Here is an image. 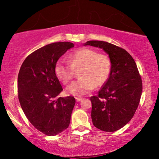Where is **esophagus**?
<instances>
[{"mask_svg":"<svg viewBox=\"0 0 159 159\" xmlns=\"http://www.w3.org/2000/svg\"><path fill=\"white\" fill-rule=\"evenodd\" d=\"M76 100L77 102H80V101L82 100V98H76Z\"/></svg>","mask_w":159,"mask_h":159,"instance_id":"34e87169","label":"esophagus"}]
</instances>
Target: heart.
<instances>
[{"label":"heart","instance_id":"b5f03b06","mask_svg":"<svg viewBox=\"0 0 159 159\" xmlns=\"http://www.w3.org/2000/svg\"><path fill=\"white\" fill-rule=\"evenodd\" d=\"M69 60L70 63L60 60L55 68L56 76L64 85L73 79L74 69H81L79 72L80 79L71 83L66 88L69 95L76 97L86 95L90 93L95 86L101 87L109 79L111 62L107 55L83 48L70 54Z\"/></svg>","mask_w":159,"mask_h":159}]
</instances>
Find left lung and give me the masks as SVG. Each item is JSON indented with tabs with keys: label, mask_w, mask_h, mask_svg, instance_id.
Listing matches in <instances>:
<instances>
[{
	"label": "left lung",
	"mask_w": 159,
	"mask_h": 159,
	"mask_svg": "<svg viewBox=\"0 0 159 159\" xmlns=\"http://www.w3.org/2000/svg\"><path fill=\"white\" fill-rule=\"evenodd\" d=\"M84 45L102 48L109 55L111 69L109 79L92 96L93 125L105 132H114L133 117L142 95V82L136 63L125 50L109 43L87 41Z\"/></svg>",
	"instance_id": "8db88e82"
}]
</instances>
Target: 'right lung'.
<instances>
[{
	"label": "right lung",
	"mask_w": 159,
	"mask_h": 159,
	"mask_svg": "<svg viewBox=\"0 0 159 159\" xmlns=\"http://www.w3.org/2000/svg\"><path fill=\"white\" fill-rule=\"evenodd\" d=\"M74 47L70 42L45 45L25 59L19 72L18 98L21 109L31 124L48 136L69 127L76 103L71 96L57 98L63 89L55 71L59 58Z\"/></svg>",
	"instance_id": "add662e5"
}]
</instances>
